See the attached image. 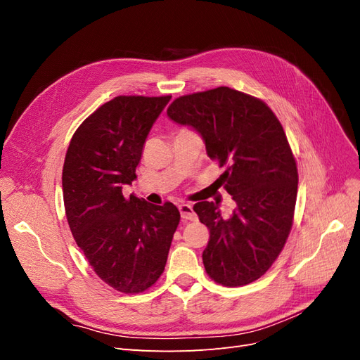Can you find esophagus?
Listing matches in <instances>:
<instances>
[{
    "label": "esophagus",
    "mask_w": 360,
    "mask_h": 360,
    "mask_svg": "<svg viewBox=\"0 0 360 360\" xmlns=\"http://www.w3.org/2000/svg\"><path fill=\"white\" fill-rule=\"evenodd\" d=\"M179 210H180V214H181V219L184 222L197 221V214H195L192 205H189V204H180L179 205Z\"/></svg>",
    "instance_id": "esophagus-1"
}]
</instances>
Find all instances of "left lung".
<instances>
[{
  "label": "left lung",
  "instance_id": "8db88e82",
  "mask_svg": "<svg viewBox=\"0 0 360 360\" xmlns=\"http://www.w3.org/2000/svg\"><path fill=\"white\" fill-rule=\"evenodd\" d=\"M167 112L202 136L237 204L228 219L214 202L193 205L210 231L207 275L224 287L250 284L275 263L292 226L299 174L284 127L263 101L230 86L180 96Z\"/></svg>",
  "mask_w": 360,
  "mask_h": 360
}]
</instances>
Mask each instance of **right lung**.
<instances>
[{"label": "right lung", "mask_w": 360, "mask_h": 360, "mask_svg": "<svg viewBox=\"0 0 360 360\" xmlns=\"http://www.w3.org/2000/svg\"><path fill=\"white\" fill-rule=\"evenodd\" d=\"M171 96H117L76 129L64 159L63 198L76 245L105 284L147 291L165 270L180 222L172 202L123 195L136 179L147 135Z\"/></svg>", "instance_id": "add662e5"}]
</instances>
